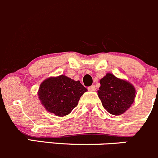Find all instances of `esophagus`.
<instances>
[{
	"label": "esophagus",
	"mask_w": 158,
	"mask_h": 158,
	"mask_svg": "<svg viewBox=\"0 0 158 158\" xmlns=\"http://www.w3.org/2000/svg\"><path fill=\"white\" fill-rule=\"evenodd\" d=\"M88 89L90 92H94V91H95V85H91V86L89 87Z\"/></svg>",
	"instance_id": "1"
}]
</instances>
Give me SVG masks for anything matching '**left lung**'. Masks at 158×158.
Segmentation results:
<instances>
[{
    "label": "left lung",
    "instance_id": "8db88e82",
    "mask_svg": "<svg viewBox=\"0 0 158 158\" xmlns=\"http://www.w3.org/2000/svg\"><path fill=\"white\" fill-rule=\"evenodd\" d=\"M98 98L103 107L113 115H121L131 106L136 97L135 86L128 81L107 73L100 79Z\"/></svg>",
    "mask_w": 158,
    "mask_h": 158
}]
</instances>
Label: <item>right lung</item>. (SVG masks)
<instances>
[{
	"label": "right lung",
	"mask_w": 158,
	"mask_h": 158,
	"mask_svg": "<svg viewBox=\"0 0 158 158\" xmlns=\"http://www.w3.org/2000/svg\"><path fill=\"white\" fill-rule=\"evenodd\" d=\"M87 92L79 81L65 75L51 76L43 81L37 95L42 106L58 117L69 114L78 105L79 98Z\"/></svg>",
	"instance_id": "right-lung-1"
}]
</instances>
